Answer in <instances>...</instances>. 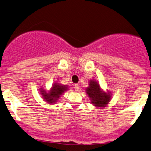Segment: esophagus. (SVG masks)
Instances as JSON below:
<instances>
[{
  "label": "esophagus",
  "mask_w": 151,
  "mask_h": 151,
  "mask_svg": "<svg viewBox=\"0 0 151 151\" xmlns=\"http://www.w3.org/2000/svg\"><path fill=\"white\" fill-rule=\"evenodd\" d=\"M74 90H75V91H78L79 89V84H74Z\"/></svg>",
  "instance_id": "1"
}]
</instances>
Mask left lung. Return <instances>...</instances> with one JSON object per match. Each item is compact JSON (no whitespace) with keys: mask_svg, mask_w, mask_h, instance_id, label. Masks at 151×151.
Masks as SVG:
<instances>
[{"mask_svg":"<svg viewBox=\"0 0 151 151\" xmlns=\"http://www.w3.org/2000/svg\"><path fill=\"white\" fill-rule=\"evenodd\" d=\"M86 93L89 97L91 102L98 108L105 107L110 102L112 97L110 92L102 91L100 84L94 79L89 81V87L86 89Z\"/></svg>","mask_w":151,"mask_h":151,"instance_id":"obj_1","label":"left lung"}]
</instances>
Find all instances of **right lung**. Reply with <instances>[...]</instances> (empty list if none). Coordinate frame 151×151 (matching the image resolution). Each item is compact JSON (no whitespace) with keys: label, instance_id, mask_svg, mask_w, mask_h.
<instances>
[{"label":"right lung","instance_id":"right-lung-1","mask_svg":"<svg viewBox=\"0 0 151 151\" xmlns=\"http://www.w3.org/2000/svg\"><path fill=\"white\" fill-rule=\"evenodd\" d=\"M67 89L68 87L67 85L55 83L53 84L52 87L48 92L43 89V88H41L40 92L42 96V98L46 102H48L49 104H53L56 103L59 97H61V95Z\"/></svg>","mask_w":151,"mask_h":151}]
</instances>
